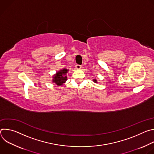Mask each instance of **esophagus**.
Returning <instances> with one entry per match:
<instances>
[{
  "label": "esophagus",
  "instance_id": "1",
  "mask_svg": "<svg viewBox=\"0 0 154 154\" xmlns=\"http://www.w3.org/2000/svg\"><path fill=\"white\" fill-rule=\"evenodd\" d=\"M76 68L78 69H80L82 68V66L80 64H77L76 65Z\"/></svg>",
  "mask_w": 154,
  "mask_h": 154
}]
</instances>
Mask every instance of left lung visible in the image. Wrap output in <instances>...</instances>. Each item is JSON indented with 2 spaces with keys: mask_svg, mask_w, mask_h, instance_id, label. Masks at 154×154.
Listing matches in <instances>:
<instances>
[{
  "mask_svg": "<svg viewBox=\"0 0 154 154\" xmlns=\"http://www.w3.org/2000/svg\"><path fill=\"white\" fill-rule=\"evenodd\" d=\"M93 81H94V82H96H96H97V81H96L95 79H94V80H93Z\"/></svg>",
  "mask_w": 154,
  "mask_h": 154,
  "instance_id": "1",
  "label": "left lung"
}]
</instances>
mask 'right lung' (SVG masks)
<instances>
[{
  "mask_svg": "<svg viewBox=\"0 0 154 154\" xmlns=\"http://www.w3.org/2000/svg\"><path fill=\"white\" fill-rule=\"evenodd\" d=\"M68 72V70L64 69L57 73V74L54 77L53 82H55L57 85H61L63 83L67 80V77L64 76Z\"/></svg>",
  "mask_w": 154,
  "mask_h": 154,
  "instance_id": "obj_1",
  "label": "right lung"
}]
</instances>
